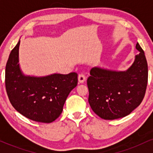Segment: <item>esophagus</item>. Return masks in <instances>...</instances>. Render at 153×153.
Returning <instances> with one entry per match:
<instances>
[{
	"label": "esophagus",
	"mask_w": 153,
	"mask_h": 153,
	"mask_svg": "<svg viewBox=\"0 0 153 153\" xmlns=\"http://www.w3.org/2000/svg\"><path fill=\"white\" fill-rule=\"evenodd\" d=\"M85 80V75L83 73H80L78 75V82L80 83H82Z\"/></svg>",
	"instance_id": "esophagus-1"
}]
</instances>
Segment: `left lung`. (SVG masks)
I'll return each instance as SVG.
<instances>
[{
  "label": "left lung",
  "instance_id": "left-lung-1",
  "mask_svg": "<svg viewBox=\"0 0 153 153\" xmlns=\"http://www.w3.org/2000/svg\"><path fill=\"white\" fill-rule=\"evenodd\" d=\"M133 64L125 71L95 67L88 78L89 104L94 113L106 120L129 115L141 103L146 91L148 68L145 52L139 43Z\"/></svg>",
  "mask_w": 153,
  "mask_h": 153
}]
</instances>
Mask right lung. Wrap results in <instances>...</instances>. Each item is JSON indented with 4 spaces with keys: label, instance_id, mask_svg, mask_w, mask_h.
Wrapping results in <instances>:
<instances>
[{
    "label": "right lung",
    "instance_id": "right-lung-1",
    "mask_svg": "<svg viewBox=\"0 0 153 153\" xmlns=\"http://www.w3.org/2000/svg\"><path fill=\"white\" fill-rule=\"evenodd\" d=\"M20 40L7 61L5 83L12 106L26 118L51 123L59 117L71 91L78 84V74L54 73L45 77L25 75L19 63Z\"/></svg>",
    "mask_w": 153,
    "mask_h": 153
}]
</instances>
